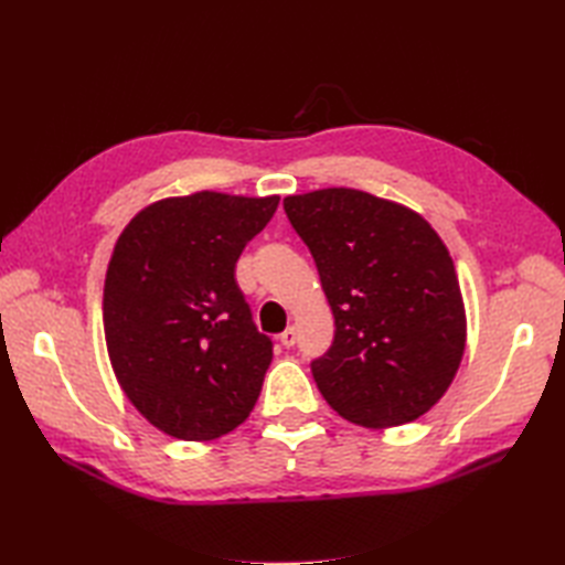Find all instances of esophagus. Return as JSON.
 Listing matches in <instances>:
<instances>
[{
	"instance_id": "obj_1",
	"label": "esophagus",
	"mask_w": 565,
	"mask_h": 565,
	"mask_svg": "<svg viewBox=\"0 0 565 565\" xmlns=\"http://www.w3.org/2000/svg\"><path fill=\"white\" fill-rule=\"evenodd\" d=\"M279 340H281L284 347H294V344H296V328H286V330L279 334Z\"/></svg>"
}]
</instances>
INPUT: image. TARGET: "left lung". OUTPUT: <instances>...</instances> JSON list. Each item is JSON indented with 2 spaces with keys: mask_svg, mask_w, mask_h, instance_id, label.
<instances>
[{
  "mask_svg": "<svg viewBox=\"0 0 565 565\" xmlns=\"http://www.w3.org/2000/svg\"><path fill=\"white\" fill-rule=\"evenodd\" d=\"M284 211L316 259L334 340L313 379L344 419L413 423L459 371L466 310L447 245L423 215L359 189L286 196Z\"/></svg>",
  "mask_w": 565,
  "mask_h": 565,
  "instance_id": "obj_1",
  "label": "left lung"
}]
</instances>
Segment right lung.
Returning a JSON list of instances; mask_svg holds the SVG:
<instances>
[{
  "label": "right lung",
  "instance_id": "right-lung-1",
  "mask_svg": "<svg viewBox=\"0 0 565 565\" xmlns=\"http://www.w3.org/2000/svg\"><path fill=\"white\" fill-rule=\"evenodd\" d=\"M279 196L196 191L154 201L118 235L104 281L114 374L152 427L184 441L233 431L255 407L271 340L235 264Z\"/></svg>",
  "mask_w": 565,
  "mask_h": 565
}]
</instances>
